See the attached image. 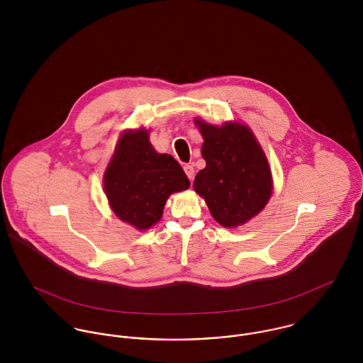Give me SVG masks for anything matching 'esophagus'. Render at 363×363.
Segmentation results:
<instances>
[{
  "label": "esophagus",
  "mask_w": 363,
  "mask_h": 363,
  "mask_svg": "<svg viewBox=\"0 0 363 363\" xmlns=\"http://www.w3.org/2000/svg\"><path fill=\"white\" fill-rule=\"evenodd\" d=\"M184 172L190 180L194 179V167L191 164H184Z\"/></svg>",
  "instance_id": "34e87169"
}]
</instances>
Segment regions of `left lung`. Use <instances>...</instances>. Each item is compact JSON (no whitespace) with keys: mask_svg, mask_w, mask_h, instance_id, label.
Returning <instances> with one entry per match:
<instances>
[{"mask_svg":"<svg viewBox=\"0 0 363 363\" xmlns=\"http://www.w3.org/2000/svg\"><path fill=\"white\" fill-rule=\"evenodd\" d=\"M204 144L207 166L194 180L213 219L225 228L246 223L268 203L272 191L271 170L250 128L238 123L220 127L196 120Z\"/></svg>","mask_w":363,"mask_h":363,"instance_id":"obj_1","label":"left lung"}]
</instances>
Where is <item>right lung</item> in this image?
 Masks as SVG:
<instances>
[{
  "label": "right lung",
  "instance_id": "right-lung-1",
  "mask_svg": "<svg viewBox=\"0 0 363 363\" xmlns=\"http://www.w3.org/2000/svg\"><path fill=\"white\" fill-rule=\"evenodd\" d=\"M104 191L113 212L137 229H148L162 218L172 193L190 182L173 156L156 154L145 130L127 131L106 169Z\"/></svg>",
  "mask_w": 363,
  "mask_h": 363
}]
</instances>
